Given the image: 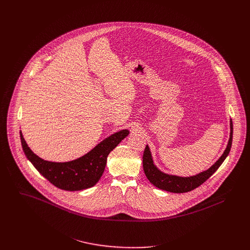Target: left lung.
Wrapping results in <instances>:
<instances>
[{"mask_svg":"<svg viewBox=\"0 0 250 250\" xmlns=\"http://www.w3.org/2000/svg\"><path fill=\"white\" fill-rule=\"evenodd\" d=\"M231 132H230V139L228 142V145L222 154V156L218 159V161L212 166L208 170L203 171L195 176L191 177H179L173 175H167L163 172H161L153 164L151 153L149 150V147L146 146L144 149L143 156V170L147 179L152 183L155 187L170 191L175 193H183L190 191L199 186H201L205 181L210 178L214 172L217 170V168L221 166V164L224 162L226 157L228 156L231 145H232V139H233V123L231 120L230 123Z\"/></svg>","mask_w":250,"mask_h":250,"instance_id":"obj_1","label":"left lung"}]
</instances>
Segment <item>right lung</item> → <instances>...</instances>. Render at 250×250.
<instances>
[{
	"mask_svg": "<svg viewBox=\"0 0 250 250\" xmlns=\"http://www.w3.org/2000/svg\"><path fill=\"white\" fill-rule=\"evenodd\" d=\"M128 134V130L115 133L82 158L67 163H52L40 159L28 147L21 132L20 139L25 155L42 176L59 188L74 191L91 188L99 181L108 154Z\"/></svg>",
	"mask_w": 250,
	"mask_h": 250,
	"instance_id": "obj_1",
	"label": "right lung"
}]
</instances>
